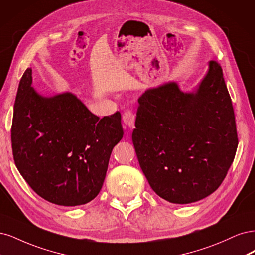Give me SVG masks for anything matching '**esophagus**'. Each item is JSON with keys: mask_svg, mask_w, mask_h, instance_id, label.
I'll list each match as a JSON object with an SVG mask.
<instances>
[{"mask_svg": "<svg viewBox=\"0 0 255 255\" xmlns=\"http://www.w3.org/2000/svg\"><path fill=\"white\" fill-rule=\"evenodd\" d=\"M134 120H135V116L132 110L128 109L124 112V114H123V122H124L128 127H133Z\"/></svg>", "mask_w": 255, "mask_h": 255, "instance_id": "1", "label": "esophagus"}]
</instances>
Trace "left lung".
Instances as JSON below:
<instances>
[{
	"label": "left lung",
	"instance_id": "left-lung-1",
	"mask_svg": "<svg viewBox=\"0 0 255 255\" xmlns=\"http://www.w3.org/2000/svg\"><path fill=\"white\" fill-rule=\"evenodd\" d=\"M132 142L155 194L171 203L201 200L223 183L233 163L237 131L231 97L217 61L193 93L175 81L138 98Z\"/></svg>",
	"mask_w": 255,
	"mask_h": 255
}]
</instances>
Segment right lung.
I'll return each instance as SVG.
<instances>
[{
  "label": "right lung",
  "mask_w": 255,
  "mask_h": 255,
  "mask_svg": "<svg viewBox=\"0 0 255 255\" xmlns=\"http://www.w3.org/2000/svg\"><path fill=\"white\" fill-rule=\"evenodd\" d=\"M24 72L15 96L12 154L20 174L43 199L75 207L93 200L110 154L123 137L121 113L100 119L70 93L45 97Z\"/></svg>",
  "instance_id": "1"
}]
</instances>
